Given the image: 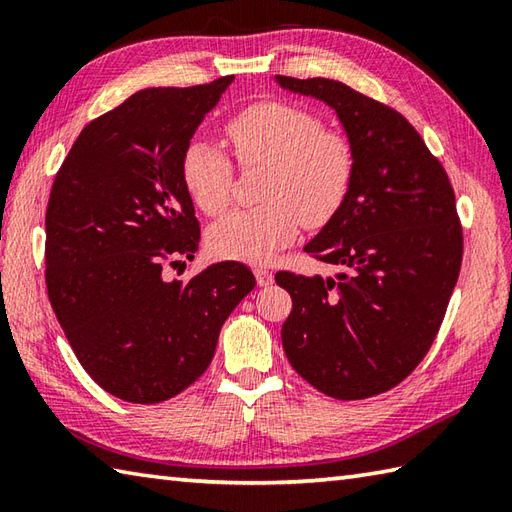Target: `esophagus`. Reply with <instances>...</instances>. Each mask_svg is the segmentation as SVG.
<instances>
[{
    "mask_svg": "<svg viewBox=\"0 0 512 512\" xmlns=\"http://www.w3.org/2000/svg\"><path fill=\"white\" fill-rule=\"evenodd\" d=\"M255 277H257V284H259V286L273 284V279H275L273 270L266 268V266H257V268H255Z\"/></svg>",
    "mask_w": 512,
    "mask_h": 512,
    "instance_id": "esophagus-1",
    "label": "esophagus"
}]
</instances>
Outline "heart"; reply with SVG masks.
Returning a JSON list of instances; mask_svg holds the SVG:
<instances>
[{
  "instance_id": "heart-1",
  "label": "heart",
  "mask_w": 512,
  "mask_h": 512,
  "mask_svg": "<svg viewBox=\"0 0 512 512\" xmlns=\"http://www.w3.org/2000/svg\"><path fill=\"white\" fill-rule=\"evenodd\" d=\"M239 165H266L257 209L233 211L209 231L213 255L262 264L297 237L299 224H328L343 209L356 178L350 138L325 129L303 107L281 101L250 103L224 123ZM184 189L206 215L231 202L233 162L222 149L191 140L180 160Z\"/></svg>"
}]
</instances>
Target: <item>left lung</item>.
I'll list each match as a JSON object with an SVG mask.
<instances>
[{
	"mask_svg": "<svg viewBox=\"0 0 512 512\" xmlns=\"http://www.w3.org/2000/svg\"><path fill=\"white\" fill-rule=\"evenodd\" d=\"M328 103L356 151L343 209L306 246L336 277L279 270L292 312L281 343L295 372L336 400L402 383L429 352L462 266V224L440 160L405 116L332 79L277 76Z\"/></svg>",
	"mask_w": 512,
	"mask_h": 512,
	"instance_id": "obj_1",
	"label": "left lung"
}]
</instances>
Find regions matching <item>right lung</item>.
Returning <instances> with one entry per match:
<instances>
[{
    "instance_id": "1",
    "label": "right lung",
    "mask_w": 512,
    "mask_h": 512,
    "mask_svg": "<svg viewBox=\"0 0 512 512\" xmlns=\"http://www.w3.org/2000/svg\"><path fill=\"white\" fill-rule=\"evenodd\" d=\"M231 81L132 94L83 127L52 182L50 306L94 383L136 405L193 385L228 314L255 288L239 262L213 264L187 284L162 270L198 250L180 160Z\"/></svg>"
}]
</instances>
